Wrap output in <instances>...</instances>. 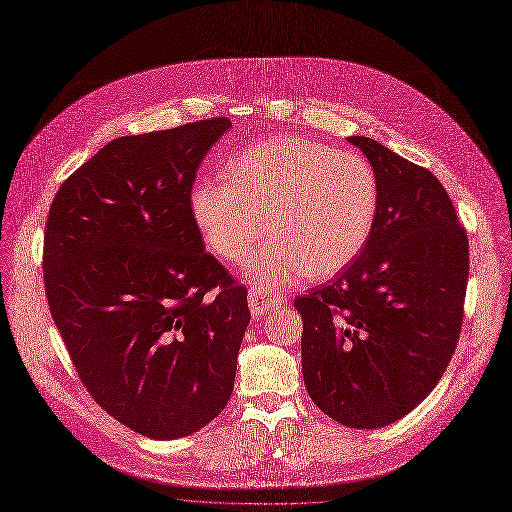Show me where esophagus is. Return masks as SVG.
I'll use <instances>...</instances> for the list:
<instances>
[{
    "instance_id": "esophagus-1",
    "label": "esophagus",
    "mask_w": 512,
    "mask_h": 512,
    "mask_svg": "<svg viewBox=\"0 0 512 512\" xmlns=\"http://www.w3.org/2000/svg\"><path fill=\"white\" fill-rule=\"evenodd\" d=\"M282 302H284L282 296H273V294L263 292V290H251L249 292V306H251L253 316H263L273 306H280Z\"/></svg>"
}]
</instances>
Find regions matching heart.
Returning a JSON list of instances; mask_svg holds the SVG:
<instances>
[{
    "mask_svg": "<svg viewBox=\"0 0 512 512\" xmlns=\"http://www.w3.org/2000/svg\"><path fill=\"white\" fill-rule=\"evenodd\" d=\"M190 208L208 249L243 265L253 261L263 290L306 273L314 280L345 269L365 247L380 208L378 173L363 155L308 138H280L243 149L228 179L196 181Z\"/></svg>",
    "mask_w": 512,
    "mask_h": 512,
    "instance_id": "b5f03b06",
    "label": "heart"
}]
</instances>
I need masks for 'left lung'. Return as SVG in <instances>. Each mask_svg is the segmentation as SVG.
<instances>
[{
  "mask_svg": "<svg viewBox=\"0 0 512 512\" xmlns=\"http://www.w3.org/2000/svg\"><path fill=\"white\" fill-rule=\"evenodd\" d=\"M380 208L363 251L294 300L312 402L351 429L386 427L439 384L453 357L470 275L466 228L441 181L367 136Z\"/></svg>",
  "mask_w": 512,
  "mask_h": 512,
  "instance_id": "1",
  "label": "left lung"
}]
</instances>
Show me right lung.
<instances>
[{"label": "right lung", "instance_id": "add662e5", "mask_svg": "<svg viewBox=\"0 0 512 512\" xmlns=\"http://www.w3.org/2000/svg\"><path fill=\"white\" fill-rule=\"evenodd\" d=\"M224 116L114 138L59 188L44 230L51 316L77 376L151 439L206 427L235 388L247 288L204 251L190 192Z\"/></svg>", "mask_w": 512, "mask_h": 512}]
</instances>
